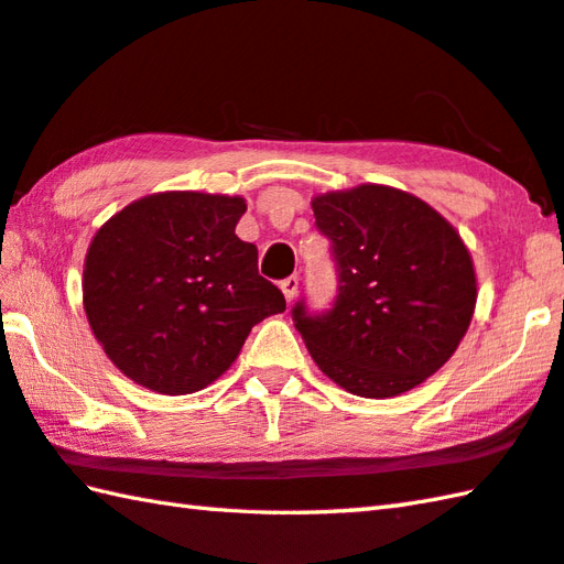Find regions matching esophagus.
Returning a JSON list of instances; mask_svg holds the SVG:
<instances>
[{
  "label": "esophagus",
  "mask_w": 564,
  "mask_h": 564,
  "mask_svg": "<svg viewBox=\"0 0 564 564\" xmlns=\"http://www.w3.org/2000/svg\"><path fill=\"white\" fill-rule=\"evenodd\" d=\"M297 283H301V279H297V275H289V279L281 281V291H283L285 301H289V303L293 301L295 293H297Z\"/></svg>",
  "instance_id": "obj_1"
}]
</instances>
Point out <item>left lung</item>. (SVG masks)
Here are the masks:
<instances>
[{"label":"left lung","mask_w":564,"mask_h":564,"mask_svg":"<svg viewBox=\"0 0 564 564\" xmlns=\"http://www.w3.org/2000/svg\"><path fill=\"white\" fill-rule=\"evenodd\" d=\"M333 241V311L293 319L319 371L364 399L415 389L455 355L477 305L469 249L447 219L399 187L364 183L313 197Z\"/></svg>","instance_id":"left-lung-1"}]
</instances>
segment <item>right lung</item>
Segmentation results:
<instances>
[{
  "instance_id": "right-lung-1",
  "label": "right lung",
  "mask_w": 564,
  "mask_h": 564,
  "mask_svg": "<svg viewBox=\"0 0 564 564\" xmlns=\"http://www.w3.org/2000/svg\"><path fill=\"white\" fill-rule=\"evenodd\" d=\"M247 200L193 191L153 193L97 229L83 269L93 335L134 383L185 395L217 381L251 327L285 297L235 235Z\"/></svg>"
}]
</instances>
